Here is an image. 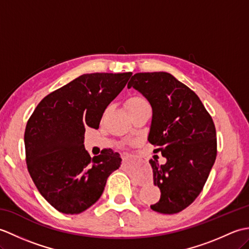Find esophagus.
Listing matches in <instances>:
<instances>
[{
	"instance_id": "34e87169",
	"label": "esophagus",
	"mask_w": 249,
	"mask_h": 249,
	"mask_svg": "<svg viewBox=\"0 0 249 249\" xmlns=\"http://www.w3.org/2000/svg\"><path fill=\"white\" fill-rule=\"evenodd\" d=\"M128 157H129L128 155H124V156H123V160H127V158H128Z\"/></svg>"
}]
</instances>
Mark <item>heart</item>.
Segmentation results:
<instances>
[{
    "label": "heart",
    "instance_id": "b5f03b06",
    "mask_svg": "<svg viewBox=\"0 0 249 249\" xmlns=\"http://www.w3.org/2000/svg\"><path fill=\"white\" fill-rule=\"evenodd\" d=\"M144 104H147L144 98H142L140 96H134L127 100V109L139 107V106L144 105Z\"/></svg>",
    "mask_w": 249,
    "mask_h": 249
}]
</instances>
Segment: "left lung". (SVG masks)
<instances>
[{"instance_id":"8db88e82","label":"left lung","mask_w":249,"mask_h":249,"mask_svg":"<svg viewBox=\"0 0 249 249\" xmlns=\"http://www.w3.org/2000/svg\"><path fill=\"white\" fill-rule=\"evenodd\" d=\"M133 87L149 100L153 115L147 140L166 157L165 165L150 160L154 185L160 199L151 209L176 214L198 197L209 178L217 140L212 116L194 91L165 71L138 72L130 78Z\"/></svg>"}]
</instances>
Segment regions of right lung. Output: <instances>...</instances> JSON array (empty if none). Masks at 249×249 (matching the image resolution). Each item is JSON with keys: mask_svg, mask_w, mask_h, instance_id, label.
<instances>
[{"mask_svg": "<svg viewBox=\"0 0 249 249\" xmlns=\"http://www.w3.org/2000/svg\"><path fill=\"white\" fill-rule=\"evenodd\" d=\"M131 72L86 73L37 105L26 123L25 160L40 195L59 212L79 214L102 196L121 166L120 154L105 149L91 158L84 149L87 127L97 129L107 106Z\"/></svg>", "mask_w": 249, "mask_h": 249, "instance_id": "1", "label": "right lung"}]
</instances>
